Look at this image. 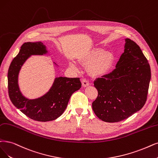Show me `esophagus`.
Returning a JSON list of instances; mask_svg holds the SVG:
<instances>
[{"label":"esophagus","mask_w":158,"mask_h":158,"mask_svg":"<svg viewBox=\"0 0 158 158\" xmlns=\"http://www.w3.org/2000/svg\"><path fill=\"white\" fill-rule=\"evenodd\" d=\"M81 83H82V85L83 87H86V86H89L90 83L89 82L88 80H86L85 79H83L82 81H81Z\"/></svg>","instance_id":"obj_1"}]
</instances>
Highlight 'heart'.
<instances>
[{
	"instance_id": "1",
	"label": "heart",
	"mask_w": 158,
	"mask_h": 158,
	"mask_svg": "<svg viewBox=\"0 0 158 158\" xmlns=\"http://www.w3.org/2000/svg\"><path fill=\"white\" fill-rule=\"evenodd\" d=\"M81 61L86 65H89L88 70L91 75L100 76L111 68L114 55L111 52L104 51L101 48H94L82 57Z\"/></svg>"
}]
</instances>
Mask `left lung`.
Wrapping results in <instances>:
<instances>
[{
    "label": "left lung",
    "instance_id": "1",
    "mask_svg": "<svg viewBox=\"0 0 158 158\" xmlns=\"http://www.w3.org/2000/svg\"><path fill=\"white\" fill-rule=\"evenodd\" d=\"M124 51L112 72L98 78L92 109L100 120L117 122L141 110L147 99L150 67L139 46L125 39Z\"/></svg>",
    "mask_w": 158,
    "mask_h": 158
}]
</instances>
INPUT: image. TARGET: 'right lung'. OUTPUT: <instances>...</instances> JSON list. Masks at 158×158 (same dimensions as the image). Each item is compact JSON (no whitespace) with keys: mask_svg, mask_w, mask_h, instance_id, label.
I'll use <instances>...</instances> for the list:
<instances>
[{"mask_svg":"<svg viewBox=\"0 0 158 158\" xmlns=\"http://www.w3.org/2000/svg\"><path fill=\"white\" fill-rule=\"evenodd\" d=\"M48 52L46 46L41 42L25 43L11 61L8 72L11 102L28 117L40 122L51 121L59 117L73 93L81 87L79 78L59 77L55 79L49 90L42 97L30 100L23 96L18 85V75L23 64L31 55H43Z\"/></svg>","mask_w":158,"mask_h":158,"instance_id":"right-lung-1","label":"right lung"}]
</instances>
